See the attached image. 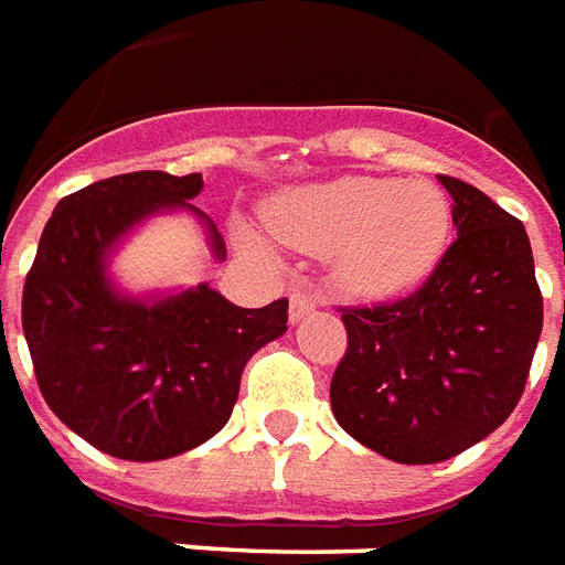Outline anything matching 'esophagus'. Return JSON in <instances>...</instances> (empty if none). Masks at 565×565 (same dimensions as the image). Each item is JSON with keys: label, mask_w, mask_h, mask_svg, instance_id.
<instances>
[{"label": "esophagus", "mask_w": 565, "mask_h": 565, "mask_svg": "<svg viewBox=\"0 0 565 565\" xmlns=\"http://www.w3.org/2000/svg\"><path fill=\"white\" fill-rule=\"evenodd\" d=\"M316 307V301L307 295V291L301 289H291L289 295V316H291V322H298V319H303V316L310 313Z\"/></svg>", "instance_id": "obj_1"}]
</instances>
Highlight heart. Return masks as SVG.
Masks as SVG:
<instances>
[{"mask_svg": "<svg viewBox=\"0 0 565 565\" xmlns=\"http://www.w3.org/2000/svg\"><path fill=\"white\" fill-rule=\"evenodd\" d=\"M450 203L431 182L340 175L276 198L267 225L307 255L331 252V276L355 298H386L431 274L450 237Z\"/></svg>", "mask_w": 565, "mask_h": 565, "instance_id": "heart-1", "label": "heart"}]
</instances>
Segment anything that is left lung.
I'll return each instance as SVG.
<instances>
[{"label": "left lung", "instance_id": "1", "mask_svg": "<svg viewBox=\"0 0 565 565\" xmlns=\"http://www.w3.org/2000/svg\"><path fill=\"white\" fill-rule=\"evenodd\" d=\"M441 185L456 239L429 279L398 301L338 307L347 353L331 411L404 466L454 459L511 417L545 313L523 222L462 179Z\"/></svg>", "mask_w": 565, "mask_h": 565}]
</instances>
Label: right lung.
I'll return each mask as SVG.
<instances>
[{"label": "right lung", "mask_w": 565, "mask_h": 565, "mask_svg": "<svg viewBox=\"0 0 565 565\" xmlns=\"http://www.w3.org/2000/svg\"><path fill=\"white\" fill-rule=\"evenodd\" d=\"M200 173L139 170L57 203L23 282V334L47 407L118 459H170L210 441L234 411L239 374L286 331L289 301L243 310L200 286L158 303L124 301L103 255L163 206L198 198ZM215 255L225 243L212 227Z\"/></svg>", "instance_id": "add662e5"}]
</instances>
